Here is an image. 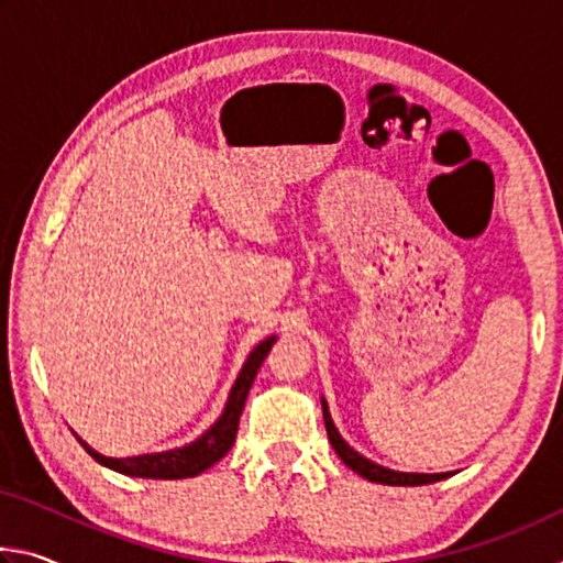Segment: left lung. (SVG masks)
I'll return each mask as SVG.
<instances>
[{"instance_id":"1","label":"left lung","mask_w":563,"mask_h":563,"mask_svg":"<svg viewBox=\"0 0 563 563\" xmlns=\"http://www.w3.org/2000/svg\"><path fill=\"white\" fill-rule=\"evenodd\" d=\"M322 417H325V430H328L332 450L338 452L340 460L345 462L352 472H357L360 476H365V479H369V482L393 484V487H419V484H432V482H440V479H446V476H450V472H444V474L395 472V470H387V466H379L375 462H369L367 456H362L360 452L352 450V446L345 440H342L335 422H332L325 399H322Z\"/></svg>"}]
</instances>
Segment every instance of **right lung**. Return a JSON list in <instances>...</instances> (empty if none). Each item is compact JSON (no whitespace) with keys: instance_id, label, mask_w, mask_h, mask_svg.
I'll return each mask as SVG.
<instances>
[{"instance_id":"add662e5","label":"right lung","mask_w":563,"mask_h":563,"mask_svg":"<svg viewBox=\"0 0 563 563\" xmlns=\"http://www.w3.org/2000/svg\"><path fill=\"white\" fill-rule=\"evenodd\" d=\"M273 342H275V335L265 338L261 345H255V350L247 355L241 375H238L231 395H228L223 415L218 417V422L211 427V430H206V434L198 437L196 442L178 446V450H168V452L126 456V460L103 456L97 450H91L87 442L79 440L81 446L99 464L109 466V470H117L129 476H144V479H186V476H196L206 472L208 466H213L218 460H223L228 450L233 446L235 434H238V422H241V415L245 407V397L251 393L253 379L258 375L263 360L268 357Z\"/></svg>"}]
</instances>
